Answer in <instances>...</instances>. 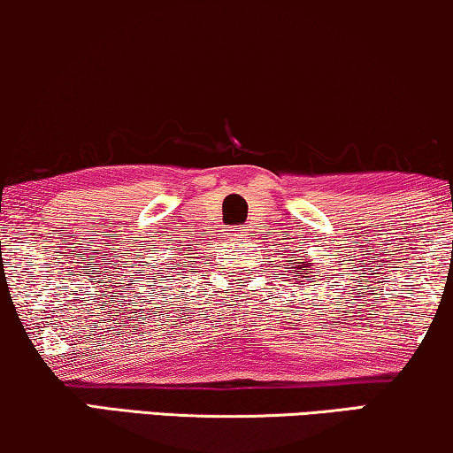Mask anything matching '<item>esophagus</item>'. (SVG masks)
<instances>
[{"label": "esophagus", "instance_id": "obj_1", "mask_svg": "<svg viewBox=\"0 0 453 453\" xmlns=\"http://www.w3.org/2000/svg\"><path fill=\"white\" fill-rule=\"evenodd\" d=\"M232 235H235V238H242V235H244V232H242V229L235 227V229H232Z\"/></svg>", "mask_w": 453, "mask_h": 453}]
</instances>
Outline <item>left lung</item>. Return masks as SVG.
Here are the masks:
<instances>
[{"instance_id": "left-lung-1", "label": "left lung", "mask_w": 453, "mask_h": 453, "mask_svg": "<svg viewBox=\"0 0 453 453\" xmlns=\"http://www.w3.org/2000/svg\"><path fill=\"white\" fill-rule=\"evenodd\" d=\"M293 273H296L293 277H305L308 273H311V263L310 260H305V263H296V266H293ZM299 285H303V283H299Z\"/></svg>"}]
</instances>
